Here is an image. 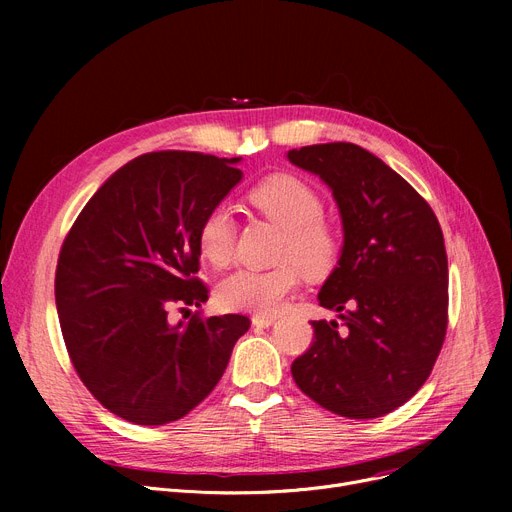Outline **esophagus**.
<instances>
[{"instance_id": "obj_1", "label": "esophagus", "mask_w": 512, "mask_h": 512, "mask_svg": "<svg viewBox=\"0 0 512 512\" xmlns=\"http://www.w3.org/2000/svg\"><path fill=\"white\" fill-rule=\"evenodd\" d=\"M251 321H253V326H257V328H267V326L274 324L276 317H272V315H253Z\"/></svg>"}]
</instances>
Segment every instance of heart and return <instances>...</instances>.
<instances>
[{
    "label": "heart",
    "mask_w": 512,
    "mask_h": 512,
    "mask_svg": "<svg viewBox=\"0 0 512 512\" xmlns=\"http://www.w3.org/2000/svg\"><path fill=\"white\" fill-rule=\"evenodd\" d=\"M249 203L284 230L280 265L272 270H238L218 286V303L228 311L276 315L299 288L303 276L321 280L340 263L344 240L336 224L324 218V201L305 180L276 174L249 193ZM201 257L226 267L234 257V222L226 207H213L197 228Z\"/></svg>",
    "instance_id": "1"
}]
</instances>
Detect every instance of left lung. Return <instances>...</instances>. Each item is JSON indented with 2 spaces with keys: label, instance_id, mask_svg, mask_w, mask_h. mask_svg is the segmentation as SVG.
Here are the masks:
<instances>
[{
  "label": "left lung",
  "instance_id": "left-lung-1",
  "mask_svg": "<svg viewBox=\"0 0 512 512\" xmlns=\"http://www.w3.org/2000/svg\"><path fill=\"white\" fill-rule=\"evenodd\" d=\"M338 203L344 249L319 292L338 321H311L297 386L348 419L384 417L425 384L448 328V259L440 222L415 188L353 143L288 151Z\"/></svg>",
  "mask_w": 512,
  "mask_h": 512
}]
</instances>
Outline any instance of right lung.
Segmentation results:
<instances>
[{"label":"right lung","mask_w":512,"mask_h":512,"mask_svg":"<svg viewBox=\"0 0 512 512\" xmlns=\"http://www.w3.org/2000/svg\"><path fill=\"white\" fill-rule=\"evenodd\" d=\"M238 157L153 151L128 161L78 213L56 267V305L80 382L114 415L166 425L226 371L245 315L170 321L201 307L197 228L242 178ZM184 317V319H186Z\"/></svg>","instance_id":"1"}]
</instances>
